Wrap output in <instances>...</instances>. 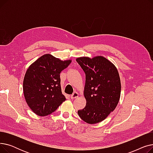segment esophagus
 I'll return each instance as SVG.
<instances>
[{"mask_svg":"<svg viewBox=\"0 0 153 153\" xmlns=\"http://www.w3.org/2000/svg\"><path fill=\"white\" fill-rule=\"evenodd\" d=\"M78 96H79L78 93L76 92H74L73 94H72L71 95V99H76V98L78 97Z\"/></svg>","mask_w":153,"mask_h":153,"instance_id":"34e87169","label":"esophagus"}]
</instances>
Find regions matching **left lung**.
Returning <instances> with one entry per match:
<instances>
[{"mask_svg": "<svg viewBox=\"0 0 153 153\" xmlns=\"http://www.w3.org/2000/svg\"><path fill=\"white\" fill-rule=\"evenodd\" d=\"M76 61L85 74L84 97L86 105L78 110L79 116L89 124L105 120L116 108L121 93L117 69L105 58L81 57Z\"/></svg>", "mask_w": 153, "mask_h": 153, "instance_id": "8db88e82", "label": "left lung"}]
</instances>
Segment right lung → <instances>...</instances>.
I'll use <instances>...</instances> for the list:
<instances>
[{"label": "right lung", "mask_w": 153, "mask_h": 153, "mask_svg": "<svg viewBox=\"0 0 153 153\" xmlns=\"http://www.w3.org/2000/svg\"><path fill=\"white\" fill-rule=\"evenodd\" d=\"M71 62L61 61L51 54L41 56L28 68L23 83L28 105L39 116L52 114L66 98L61 88V72Z\"/></svg>", "instance_id": "obj_1"}]
</instances>
